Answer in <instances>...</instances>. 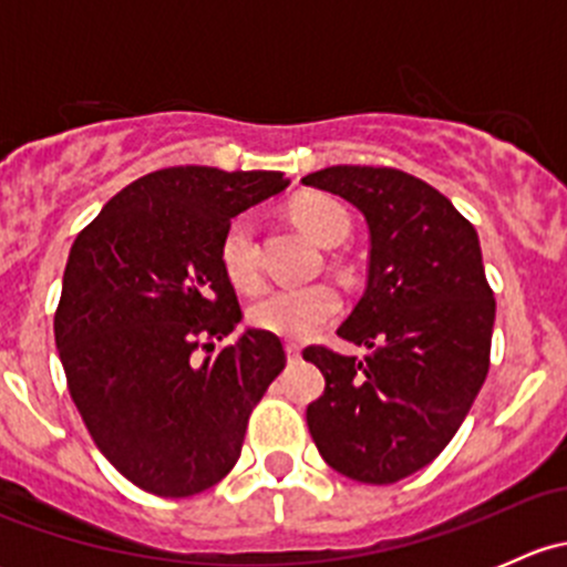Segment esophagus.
<instances>
[{
	"label": "esophagus",
	"mask_w": 567,
	"mask_h": 567,
	"mask_svg": "<svg viewBox=\"0 0 567 567\" xmlns=\"http://www.w3.org/2000/svg\"><path fill=\"white\" fill-rule=\"evenodd\" d=\"M285 353H288V362L290 364L299 362V359H301V348L296 346V342H285Z\"/></svg>",
	"instance_id": "esophagus-1"
}]
</instances>
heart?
Listing matches in <instances>:
<instances>
[{
  "label": "heart",
  "instance_id": "heart-1",
  "mask_svg": "<svg viewBox=\"0 0 567 567\" xmlns=\"http://www.w3.org/2000/svg\"><path fill=\"white\" fill-rule=\"evenodd\" d=\"M290 216L301 230L310 233L318 244L334 247L351 230V216L337 199L323 194H307L290 205ZM219 262L225 277L238 290L260 285V260H257V227L251 216H238L227 225L219 244ZM342 310V296L334 285H279L266 290L249 307V323L288 340H307L334 320Z\"/></svg>",
  "mask_w": 567,
  "mask_h": 567
}]
</instances>
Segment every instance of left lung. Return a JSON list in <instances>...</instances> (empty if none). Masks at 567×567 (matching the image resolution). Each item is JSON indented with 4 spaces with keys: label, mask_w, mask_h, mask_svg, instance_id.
Here are the masks:
<instances>
[{
    "label": "left lung",
    "mask_w": 567,
    "mask_h": 567,
    "mask_svg": "<svg viewBox=\"0 0 567 567\" xmlns=\"http://www.w3.org/2000/svg\"><path fill=\"white\" fill-rule=\"evenodd\" d=\"M301 183L348 199L370 230L368 288L337 329L370 353L305 348L326 379L307 425L334 472L398 483L447 447L488 375L496 301L477 233L442 192L392 167H326Z\"/></svg>",
    "instance_id": "obj_1"
}]
</instances>
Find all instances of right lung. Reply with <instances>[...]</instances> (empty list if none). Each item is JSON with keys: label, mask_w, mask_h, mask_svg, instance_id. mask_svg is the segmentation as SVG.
<instances>
[{"label": "right lung", "mask_w": 567, "mask_h": 567, "mask_svg": "<svg viewBox=\"0 0 567 567\" xmlns=\"http://www.w3.org/2000/svg\"><path fill=\"white\" fill-rule=\"evenodd\" d=\"M285 186L268 169H156L73 241L54 312L68 392L95 447L147 494L181 499L219 483L288 362L262 329L214 351L244 318L221 236Z\"/></svg>", "instance_id": "obj_1"}]
</instances>
